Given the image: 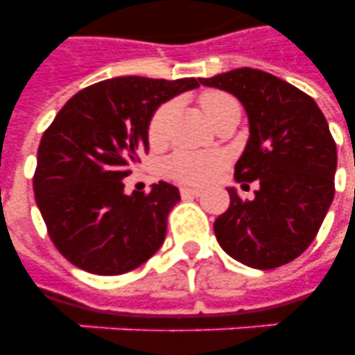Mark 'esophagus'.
Wrapping results in <instances>:
<instances>
[{"mask_svg": "<svg viewBox=\"0 0 355 355\" xmlns=\"http://www.w3.org/2000/svg\"><path fill=\"white\" fill-rule=\"evenodd\" d=\"M180 195H182L184 199H186V197H200V195H202V189L186 188V186H184V188H180Z\"/></svg>", "mask_w": 355, "mask_h": 355, "instance_id": "esophagus-1", "label": "esophagus"}]
</instances>
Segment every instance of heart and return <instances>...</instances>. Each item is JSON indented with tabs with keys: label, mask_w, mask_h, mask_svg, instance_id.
Instances as JSON below:
<instances>
[{
	"label": "heart",
	"mask_w": 355,
	"mask_h": 355,
	"mask_svg": "<svg viewBox=\"0 0 355 355\" xmlns=\"http://www.w3.org/2000/svg\"><path fill=\"white\" fill-rule=\"evenodd\" d=\"M200 107L210 121L228 107H236L237 103L232 96L225 92H205L199 99ZM173 116V107L169 103L158 107L149 121V141L153 145H160L166 141L167 128ZM225 166V156L219 153H191V150H178L166 160V173L171 178L182 184H205L216 177Z\"/></svg>",
	"instance_id": "1"
}]
</instances>
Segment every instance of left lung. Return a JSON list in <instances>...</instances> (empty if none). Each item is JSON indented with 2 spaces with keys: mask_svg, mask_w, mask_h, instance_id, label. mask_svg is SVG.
Segmentation results:
<instances>
[{
  "mask_svg": "<svg viewBox=\"0 0 355 355\" xmlns=\"http://www.w3.org/2000/svg\"><path fill=\"white\" fill-rule=\"evenodd\" d=\"M200 85L245 107L250 136L234 177L259 186L252 200L228 188L230 206L214 223L217 241L252 269L289 263L311 245L336 193L337 149L324 114L308 94L261 69L237 68Z\"/></svg>",
  "mask_w": 355,
  "mask_h": 355,
  "instance_id": "8db88e82",
  "label": "left lung"
}]
</instances>
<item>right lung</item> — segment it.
I'll return each instance as SVG.
<instances>
[{"label": "right lung", "instance_id": "right-lung-1", "mask_svg": "<svg viewBox=\"0 0 355 355\" xmlns=\"http://www.w3.org/2000/svg\"><path fill=\"white\" fill-rule=\"evenodd\" d=\"M177 80L116 77L69 99L40 139L35 199L57 250L92 275H123L162 247L180 200L173 184L127 195L123 178L149 150L147 128L162 103L193 90Z\"/></svg>", "mask_w": 355, "mask_h": 355}]
</instances>
